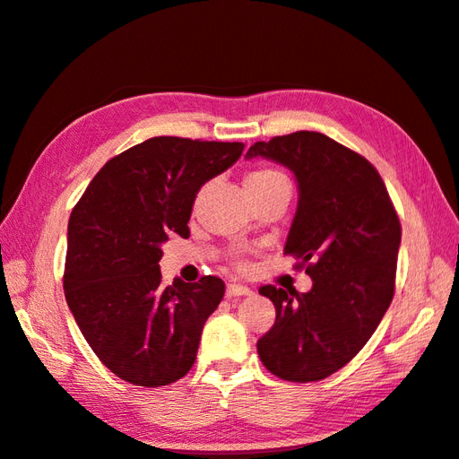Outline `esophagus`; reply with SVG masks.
Masks as SVG:
<instances>
[{"mask_svg": "<svg viewBox=\"0 0 459 459\" xmlns=\"http://www.w3.org/2000/svg\"><path fill=\"white\" fill-rule=\"evenodd\" d=\"M226 295L228 297H246V295H251V289L246 285H239V283H230Z\"/></svg>", "mask_w": 459, "mask_h": 459, "instance_id": "34e87169", "label": "esophagus"}]
</instances>
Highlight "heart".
Returning a JSON list of instances; mask_svg holds the SVG:
<instances>
[{
    "mask_svg": "<svg viewBox=\"0 0 459 459\" xmlns=\"http://www.w3.org/2000/svg\"><path fill=\"white\" fill-rule=\"evenodd\" d=\"M275 186H289V182L281 172L269 166L255 168L243 180V188L246 190H269L275 188Z\"/></svg>",
    "mask_w": 459,
    "mask_h": 459,
    "instance_id": "1",
    "label": "heart"
}]
</instances>
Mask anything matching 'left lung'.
I'll return each instance as SVG.
<instances>
[{"instance_id":"8db88e82","label":"left lung","mask_w":459,"mask_h":459,"mask_svg":"<svg viewBox=\"0 0 459 459\" xmlns=\"http://www.w3.org/2000/svg\"><path fill=\"white\" fill-rule=\"evenodd\" d=\"M295 174L297 212L285 254L301 259L311 291L264 285L275 325L257 341L264 367L289 382L331 377L357 357L394 297L400 220L367 158L321 133L299 130L255 143Z\"/></svg>"}]
</instances>
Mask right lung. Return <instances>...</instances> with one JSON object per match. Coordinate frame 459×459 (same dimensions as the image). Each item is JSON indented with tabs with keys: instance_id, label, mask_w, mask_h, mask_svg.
Returning a JSON list of instances; mask_svg holds the SVG:
<instances>
[{
	"instance_id": "right-lung-1",
	"label": "right lung",
	"mask_w": 459,
	"mask_h": 459,
	"mask_svg": "<svg viewBox=\"0 0 459 459\" xmlns=\"http://www.w3.org/2000/svg\"><path fill=\"white\" fill-rule=\"evenodd\" d=\"M243 143L148 138L100 168L74 205L63 289L105 367L158 388L188 374L202 329L223 299L220 277L162 285L168 233L188 238L195 194L238 162Z\"/></svg>"
}]
</instances>
